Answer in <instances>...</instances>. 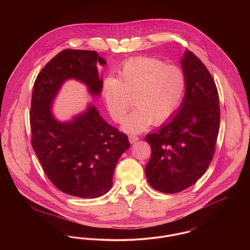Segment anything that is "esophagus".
Listing matches in <instances>:
<instances>
[{
    "mask_svg": "<svg viewBox=\"0 0 250 250\" xmlns=\"http://www.w3.org/2000/svg\"><path fill=\"white\" fill-rule=\"evenodd\" d=\"M128 140H129V143L131 144H133V143H135L139 141V137H137L135 135H130V136H128Z\"/></svg>",
    "mask_w": 250,
    "mask_h": 250,
    "instance_id": "1",
    "label": "esophagus"
}]
</instances>
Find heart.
Wrapping results in <instances>:
<instances>
[{"instance_id":"b5f03b06","label":"heart","mask_w":250,"mask_h":250,"mask_svg":"<svg viewBox=\"0 0 250 250\" xmlns=\"http://www.w3.org/2000/svg\"><path fill=\"white\" fill-rule=\"evenodd\" d=\"M119 78L107 76L102 95L111 118L120 123L135 103L137 107L124 120L122 128L140 133L153 123L162 125L177 111L187 91V77L176 65L154 57H136L120 66Z\"/></svg>"}]
</instances>
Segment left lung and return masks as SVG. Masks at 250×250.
<instances>
[{"label": "left lung", "instance_id": "1", "mask_svg": "<svg viewBox=\"0 0 250 250\" xmlns=\"http://www.w3.org/2000/svg\"><path fill=\"white\" fill-rule=\"evenodd\" d=\"M187 91L177 111L145 141L152 149L145 167L149 185L177 193L194 185L210 165L219 130V97L214 80L190 50L181 59Z\"/></svg>", "mask_w": 250, "mask_h": 250}]
</instances>
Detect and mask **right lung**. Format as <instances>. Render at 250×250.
Wrapping results in <instances>:
<instances>
[{"label": "right lung", "instance_id": "right-lung-1", "mask_svg": "<svg viewBox=\"0 0 250 250\" xmlns=\"http://www.w3.org/2000/svg\"><path fill=\"white\" fill-rule=\"evenodd\" d=\"M98 63L107 64L95 51L64 49L37 75L32 95L33 148L50 182L79 198L105 195L120 156L130 146L127 136L108 125L93 104L69 122L62 123L52 113V102L67 80L85 84L93 96L100 95Z\"/></svg>", "mask_w": 250, "mask_h": 250}]
</instances>
